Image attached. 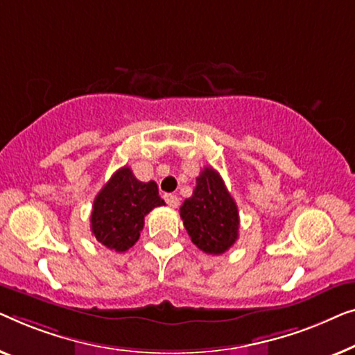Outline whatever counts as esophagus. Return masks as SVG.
Wrapping results in <instances>:
<instances>
[{
	"label": "esophagus",
	"mask_w": 355,
	"mask_h": 355,
	"mask_svg": "<svg viewBox=\"0 0 355 355\" xmlns=\"http://www.w3.org/2000/svg\"><path fill=\"white\" fill-rule=\"evenodd\" d=\"M164 199H166V202L171 207H177L178 206V198L175 196V194H164Z\"/></svg>",
	"instance_id": "obj_1"
}]
</instances>
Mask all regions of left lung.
Returning <instances> with one entry per match:
<instances>
[{"mask_svg": "<svg viewBox=\"0 0 355 355\" xmlns=\"http://www.w3.org/2000/svg\"><path fill=\"white\" fill-rule=\"evenodd\" d=\"M180 217L191 241L206 254L220 256L238 239L236 202L212 167H204L199 173L193 196L180 207Z\"/></svg>", "mask_w": 355, "mask_h": 355, "instance_id": "obj_1", "label": "left lung"}]
</instances>
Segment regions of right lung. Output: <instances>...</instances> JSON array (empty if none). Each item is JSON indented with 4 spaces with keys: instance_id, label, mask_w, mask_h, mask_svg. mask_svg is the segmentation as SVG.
Masks as SVG:
<instances>
[{
    "instance_id": "1",
    "label": "right lung",
    "mask_w": 355,
    "mask_h": 355,
    "mask_svg": "<svg viewBox=\"0 0 355 355\" xmlns=\"http://www.w3.org/2000/svg\"><path fill=\"white\" fill-rule=\"evenodd\" d=\"M164 204L156 182L143 183L130 167L119 168L94 198L89 218L93 236L112 251H127L138 241L144 216Z\"/></svg>"
}]
</instances>
